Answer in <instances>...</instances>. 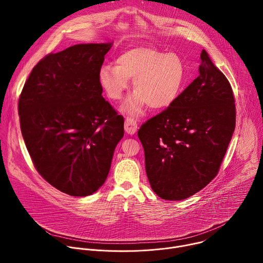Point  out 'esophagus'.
<instances>
[{
  "instance_id": "obj_1",
  "label": "esophagus",
  "mask_w": 263,
  "mask_h": 263,
  "mask_svg": "<svg viewBox=\"0 0 263 263\" xmlns=\"http://www.w3.org/2000/svg\"><path fill=\"white\" fill-rule=\"evenodd\" d=\"M125 131L128 134H134L137 131V123L132 119H126L125 121Z\"/></svg>"
}]
</instances>
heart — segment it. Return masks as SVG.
I'll return each mask as SVG.
<instances>
[{"label": "heart", "instance_id": "obj_1", "mask_svg": "<svg viewBox=\"0 0 263 263\" xmlns=\"http://www.w3.org/2000/svg\"><path fill=\"white\" fill-rule=\"evenodd\" d=\"M185 66L176 53L151 47L130 49L119 56L117 65L107 64L100 70V82L114 101L122 99L134 80V93L123 106L129 117H138L147 104L152 109L172 105L181 93L185 82Z\"/></svg>", "mask_w": 263, "mask_h": 263}]
</instances>
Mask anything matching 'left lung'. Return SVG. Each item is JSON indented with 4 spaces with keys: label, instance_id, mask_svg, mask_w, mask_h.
Returning <instances> with one entry per match:
<instances>
[{
    "label": "left lung",
    "instance_id": "1",
    "mask_svg": "<svg viewBox=\"0 0 263 263\" xmlns=\"http://www.w3.org/2000/svg\"><path fill=\"white\" fill-rule=\"evenodd\" d=\"M201 60L199 76L137 133L148 182L163 200H184L210 183L235 129L232 87L205 50Z\"/></svg>",
    "mask_w": 263,
    "mask_h": 263
}]
</instances>
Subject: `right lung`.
I'll list each match as a JSON object with an SVG mask.
<instances>
[{
    "instance_id": "right-lung-1",
    "label": "right lung",
    "mask_w": 263,
    "mask_h": 263,
    "mask_svg": "<svg viewBox=\"0 0 263 263\" xmlns=\"http://www.w3.org/2000/svg\"><path fill=\"white\" fill-rule=\"evenodd\" d=\"M111 45L48 54L20 96L21 131L36 171L72 197L92 195L104 184L124 136V118L102 97L99 78Z\"/></svg>"
}]
</instances>
